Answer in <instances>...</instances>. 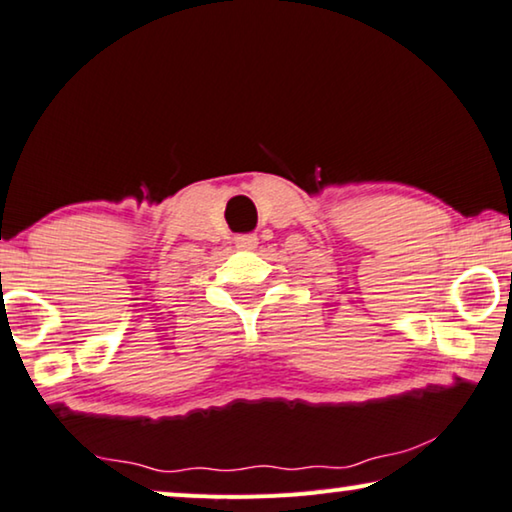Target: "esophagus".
Listing matches in <instances>:
<instances>
[{"mask_svg": "<svg viewBox=\"0 0 512 512\" xmlns=\"http://www.w3.org/2000/svg\"><path fill=\"white\" fill-rule=\"evenodd\" d=\"M256 244H258V238H256V235H251V233H244V235H238V238H235V247L244 249V251L256 249Z\"/></svg>", "mask_w": 512, "mask_h": 512, "instance_id": "obj_1", "label": "esophagus"}]
</instances>
